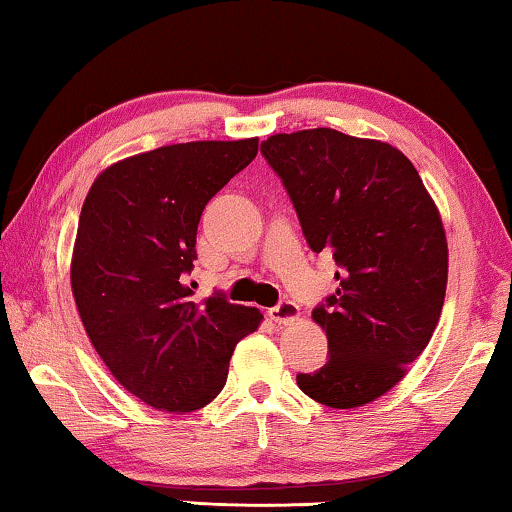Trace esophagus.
Here are the masks:
<instances>
[{"label":"esophagus","instance_id":"1","mask_svg":"<svg viewBox=\"0 0 512 512\" xmlns=\"http://www.w3.org/2000/svg\"><path fill=\"white\" fill-rule=\"evenodd\" d=\"M270 319L275 321V324L289 326L293 321L300 319V307L296 303H291V300H282V303L270 310Z\"/></svg>","mask_w":512,"mask_h":512}]
</instances>
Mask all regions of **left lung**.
<instances>
[{
  "instance_id": "obj_1",
  "label": "left lung",
  "mask_w": 512,
  "mask_h": 512,
  "mask_svg": "<svg viewBox=\"0 0 512 512\" xmlns=\"http://www.w3.org/2000/svg\"><path fill=\"white\" fill-rule=\"evenodd\" d=\"M261 153L282 177L314 254H333L338 289L312 319L331 356L298 387L335 410L361 408L408 375L436 331L447 237L436 202L396 146L331 128L279 132Z\"/></svg>"
}]
</instances>
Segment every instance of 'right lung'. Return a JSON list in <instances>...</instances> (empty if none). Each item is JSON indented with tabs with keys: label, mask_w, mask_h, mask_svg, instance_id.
Segmentation results:
<instances>
[{
	"label": "right lung",
	"mask_w": 512,
	"mask_h": 512,
	"mask_svg": "<svg viewBox=\"0 0 512 512\" xmlns=\"http://www.w3.org/2000/svg\"><path fill=\"white\" fill-rule=\"evenodd\" d=\"M258 153V137L137 153L97 174L79 216L72 293L95 352L125 391L184 415L212 403L258 307L193 300L202 209Z\"/></svg>",
	"instance_id": "add662e5"
}]
</instances>
